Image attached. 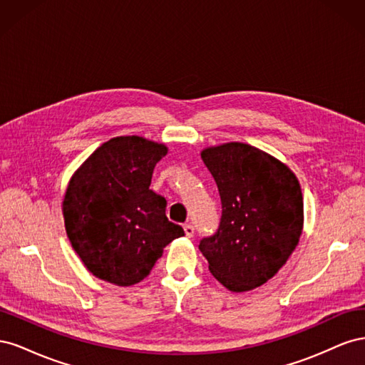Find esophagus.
I'll list each match as a JSON object with an SVG mask.
<instances>
[{"label":"esophagus","mask_w":365,"mask_h":365,"mask_svg":"<svg viewBox=\"0 0 365 365\" xmlns=\"http://www.w3.org/2000/svg\"><path fill=\"white\" fill-rule=\"evenodd\" d=\"M184 233L187 237H192L195 235V227L192 224H185L184 225Z\"/></svg>","instance_id":"obj_1"}]
</instances>
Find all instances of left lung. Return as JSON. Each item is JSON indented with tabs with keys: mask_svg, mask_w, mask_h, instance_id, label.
I'll return each instance as SVG.
<instances>
[{
	"mask_svg": "<svg viewBox=\"0 0 365 365\" xmlns=\"http://www.w3.org/2000/svg\"><path fill=\"white\" fill-rule=\"evenodd\" d=\"M201 158L216 181L222 216L200 250L227 289L251 291L279 272L300 240V182L288 165L245 143L207 148Z\"/></svg>",
	"mask_w": 365,
	"mask_h": 365,
	"instance_id": "1",
	"label": "left lung"
}]
</instances>
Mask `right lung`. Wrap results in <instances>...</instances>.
<instances>
[{"label": "right lung", "instance_id": "right-lung-1", "mask_svg": "<svg viewBox=\"0 0 365 365\" xmlns=\"http://www.w3.org/2000/svg\"><path fill=\"white\" fill-rule=\"evenodd\" d=\"M168 148L137 135L97 148L71 176L62 212L71 247L86 269L117 286L148 277L165 245L184 230L165 216L168 201L149 189Z\"/></svg>", "mask_w": 365, "mask_h": 365}]
</instances>
